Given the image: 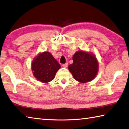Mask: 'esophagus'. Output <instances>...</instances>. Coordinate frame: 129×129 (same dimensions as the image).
I'll return each mask as SVG.
<instances>
[{
	"label": "esophagus",
	"mask_w": 129,
	"mask_h": 129,
	"mask_svg": "<svg viewBox=\"0 0 129 129\" xmlns=\"http://www.w3.org/2000/svg\"><path fill=\"white\" fill-rule=\"evenodd\" d=\"M68 63L67 62V63H65V64H62V67H64V68H67L68 67Z\"/></svg>",
	"instance_id": "34e87169"
}]
</instances>
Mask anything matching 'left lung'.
I'll use <instances>...</instances> for the list:
<instances>
[{"label": "left lung", "mask_w": 129, "mask_h": 129, "mask_svg": "<svg viewBox=\"0 0 129 129\" xmlns=\"http://www.w3.org/2000/svg\"><path fill=\"white\" fill-rule=\"evenodd\" d=\"M73 61L68 69L76 81L85 83L92 81L96 76L99 63L92 53L79 50L74 54Z\"/></svg>", "instance_id": "obj_1"}]
</instances>
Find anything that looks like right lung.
Returning a JSON list of instances; mask_svg holds the SVG:
<instances>
[{"label":"right lung","mask_w":129,"mask_h":129,"mask_svg":"<svg viewBox=\"0 0 129 129\" xmlns=\"http://www.w3.org/2000/svg\"><path fill=\"white\" fill-rule=\"evenodd\" d=\"M61 68L57 60L47 51L41 52L33 58L31 70L34 77L42 83H47L55 78Z\"/></svg>","instance_id":"1"}]
</instances>
